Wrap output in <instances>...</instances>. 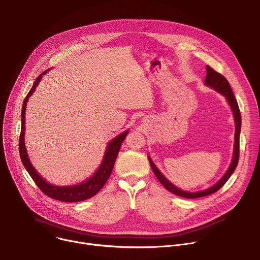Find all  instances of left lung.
Returning <instances> with one entry per match:
<instances>
[{
  "label": "left lung",
  "instance_id": "8db88e82",
  "mask_svg": "<svg viewBox=\"0 0 260 260\" xmlns=\"http://www.w3.org/2000/svg\"><path fill=\"white\" fill-rule=\"evenodd\" d=\"M206 78H205V84L214 88L215 90H217L219 93H222L223 95L226 96L227 101L233 111L234 114V119H235V142H234V153H233V159L232 162L229 167V169L227 170L226 174L222 177L221 180H219L216 184H214L213 186H211L208 189L205 190H201V191H197V192H188V191H184L181 190L180 188L176 187L175 185H173L168 179L159 172V170L156 168V166L153 164V161L151 160V158L148 156L149 161L151 165V168L156 176V178L169 191H171L174 194H177L179 197H183L186 199H194V198H201V197H205V196H209L215 191H217L219 188H221L227 181L228 179L230 178V176L232 175V173L234 172L235 168L237 167L238 164V158H239V133H241V126H242V117H241V111H239L238 108V104L236 99L233 94V91L231 89V86L228 82V80L222 75L217 73L216 71H214L212 68H210L209 66L206 67Z\"/></svg>",
  "mask_w": 260,
  "mask_h": 260
}]
</instances>
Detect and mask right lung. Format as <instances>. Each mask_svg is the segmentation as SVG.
<instances>
[{
    "mask_svg": "<svg viewBox=\"0 0 260 260\" xmlns=\"http://www.w3.org/2000/svg\"><path fill=\"white\" fill-rule=\"evenodd\" d=\"M46 72L42 73L36 78L32 88L30 89V91L28 92V94L26 95V98L24 100L23 108H22V128H21V134H19V143H18L19 156H21L22 162H23L25 169L28 171L31 178L33 179V181L38 186V188L41 189L45 194H47L48 197H50L52 199H55V200H58V201H62V202L84 201V200L89 199V198L93 197L94 194H96L100 191V189H101L104 186V184L107 182L108 178L111 175L112 169L114 167V162H115L116 156L118 154L119 148H121L122 143L124 142V139L127 136L129 131L127 130V131L121 133L109 143L106 153H105V156H104V159H103V162L101 164V166H100L99 170L94 173V175L91 178H89L88 180L84 181L83 183H80V184L73 185V186H55V185L49 184L32 167L29 158H28V154L26 152V147H25V142H24L25 112H26V106H27L28 99L35 90L38 82L41 81L42 76Z\"/></svg>",
    "mask_w": 260,
    "mask_h": 260,
    "instance_id": "1",
    "label": "right lung"
}]
</instances>
